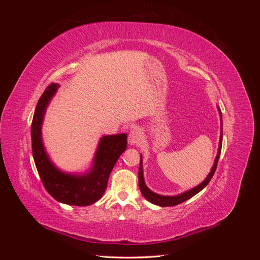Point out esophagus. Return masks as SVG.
<instances>
[{"instance_id":"34e87169","label":"esophagus","mask_w":260,"mask_h":260,"mask_svg":"<svg viewBox=\"0 0 260 260\" xmlns=\"http://www.w3.org/2000/svg\"><path fill=\"white\" fill-rule=\"evenodd\" d=\"M142 140V133L139 128H133L129 136H128V142L130 145H137L140 143V141Z\"/></svg>"}]
</instances>
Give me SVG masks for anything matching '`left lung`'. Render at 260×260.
Here are the masks:
<instances>
[{
  "instance_id": "1",
  "label": "left lung",
  "mask_w": 260,
  "mask_h": 260,
  "mask_svg": "<svg viewBox=\"0 0 260 260\" xmlns=\"http://www.w3.org/2000/svg\"><path fill=\"white\" fill-rule=\"evenodd\" d=\"M218 112H219V116H220V139H219V146H218V153L217 156L215 158V162H214V166L210 169V172L208 174V176L206 177V179L203 181L201 184H199L198 186H195L191 190L185 191L181 194L178 195H172V196H168V195H160V194H157L153 191L149 190L147 187V185L145 184V181H144V176H143V159H142V156L140 155V168H139V186H140V190L142 195L144 198L148 201L151 202L152 204H155L157 206H161V207H169V206H176L178 204L183 203L185 201H187L188 199L193 198L194 195L198 194L199 192H201L204 187H205L208 183L209 181L211 180L212 176H214L216 168H217V164L219 160V157H220V153H221V146H222V114L221 111H220V108H218Z\"/></svg>"
}]
</instances>
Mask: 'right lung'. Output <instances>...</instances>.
<instances>
[{
  "instance_id": "right-lung-1",
  "label": "right lung",
  "mask_w": 260,
  "mask_h": 260,
  "mask_svg": "<svg viewBox=\"0 0 260 260\" xmlns=\"http://www.w3.org/2000/svg\"><path fill=\"white\" fill-rule=\"evenodd\" d=\"M57 83H52L45 89L39 100L32 124L31 142L37 170L45 190L59 203L74 206H89L103 196L109 175L116 161L127 148V135L102 137L92 166L83 174H69L57 168L46 153L42 140V123L50 102L58 89Z\"/></svg>"
}]
</instances>
